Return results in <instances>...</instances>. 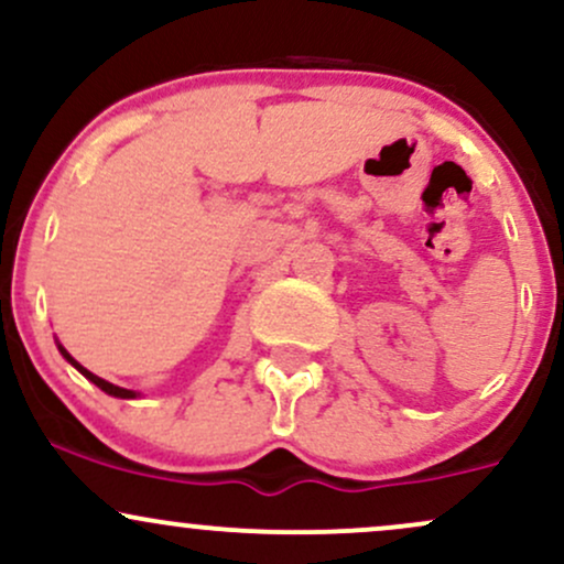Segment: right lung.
<instances>
[{"instance_id":"add662e5","label":"right lung","mask_w":564,"mask_h":564,"mask_svg":"<svg viewBox=\"0 0 564 564\" xmlns=\"http://www.w3.org/2000/svg\"><path fill=\"white\" fill-rule=\"evenodd\" d=\"M57 349H61V355H63V358H66V360H68V364H70V366H74V368H79V371L84 373V377H87L89 381H93V384H97V387H100V390H102V392L113 394V398H134V392H132V390H124V387H116V384H111V381H106V379L95 377V373H93V371H87V368H84V366H79V364H76V360H74V358H70V355H68V352H66V349H63L61 345H57Z\"/></svg>"}]
</instances>
